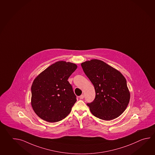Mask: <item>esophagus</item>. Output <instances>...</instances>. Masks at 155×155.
I'll return each mask as SVG.
<instances>
[{
  "mask_svg": "<svg viewBox=\"0 0 155 155\" xmlns=\"http://www.w3.org/2000/svg\"><path fill=\"white\" fill-rule=\"evenodd\" d=\"M79 98H80L81 99H83L84 98V95L82 94L81 95H80V96H79Z\"/></svg>",
  "mask_w": 155,
  "mask_h": 155,
  "instance_id": "esophagus-1",
  "label": "esophagus"
}]
</instances>
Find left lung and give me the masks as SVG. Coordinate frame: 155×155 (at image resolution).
<instances>
[{
  "mask_svg": "<svg viewBox=\"0 0 155 155\" xmlns=\"http://www.w3.org/2000/svg\"><path fill=\"white\" fill-rule=\"evenodd\" d=\"M81 66L94 87V100L87 104L92 114L104 120L119 117L130 98L125 78L119 71L99 60L85 61Z\"/></svg>",
  "mask_w": 155,
  "mask_h": 155,
  "instance_id": "obj_1",
  "label": "left lung"
}]
</instances>
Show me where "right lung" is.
I'll return each instance as SVG.
<instances>
[{"instance_id":"obj_1","label":"right lung","mask_w":155,"mask_h":155,"mask_svg":"<svg viewBox=\"0 0 155 155\" xmlns=\"http://www.w3.org/2000/svg\"><path fill=\"white\" fill-rule=\"evenodd\" d=\"M77 68L74 63L58 61L34 79L31 86L32 107L41 119L55 123L70 114L77 99L67 80Z\"/></svg>"}]
</instances>
